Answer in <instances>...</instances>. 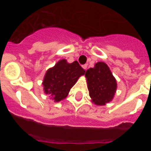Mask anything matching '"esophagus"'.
<instances>
[{"label": "esophagus", "instance_id": "obj_1", "mask_svg": "<svg viewBox=\"0 0 151 151\" xmlns=\"http://www.w3.org/2000/svg\"><path fill=\"white\" fill-rule=\"evenodd\" d=\"M82 67H83V69H85V70H86V69H87V67H88V65L87 64H85V65H83V66H82Z\"/></svg>", "mask_w": 151, "mask_h": 151}]
</instances>
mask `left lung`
<instances>
[{"mask_svg":"<svg viewBox=\"0 0 151 151\" xmlns=\"http://www.w3.org/2000/svg\"><path fill=\"white\" fill-rule=\"evenodd\" d=\"M89 95L97 105H104L113 98L116 90V81L106 63H97L94 68L85 73Z\"/></svg>","mask_w":151,"mask_h":151,"instance_id":"1","label":"left lung"}]
</instances>
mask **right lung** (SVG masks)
I'll return each mask as SVG.
<instances>
[{
	"instance_id": "right-lung-1",
	"label": "right lung",
	"mask_w": 151,
	"mask_h": 151,
	"mask_svg": "<svg viewBox=\"0 0 151 151\" xmlns=\"http://www.w3.org/2000/svg\"><path fill=\"white\" fill-rule=\"evenodd\" d=\"M85 73V70L77 61L68 63L66 60H61L45 74L42 83L45 94H49L56 102L63 100Z\"/></svg>"
}]
</instances>
